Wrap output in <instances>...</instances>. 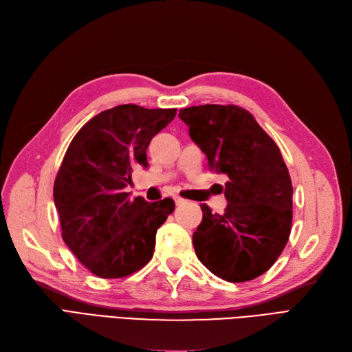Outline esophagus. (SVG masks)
<instances>
[{
  "label": "esophagus",
  "mask_w": 352,
  "mask_h": 352,
  "mask_svg": "<svg viewBox=\"0 0 352 352\" xmlns=\"http://www.w3.org/2000/svg\"><path fill=\"white\" fill-rule=\"evenodd\" d=\"M174 200H175V205H177V206H181V205H186V203H187V200H186V199H183V197H179V196H175V197H174Z\"/></svg>",
  "instance_id": "34e87169"
}]
</instances>
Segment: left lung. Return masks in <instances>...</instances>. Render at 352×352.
I'll list each match as a JSON object with an SVG mask.
<instances>
[{
    "label": "left lung",
    "instance_id": "obj_1",
    "mask_svg": "<svg viewBox=\"0 0 352 352\" xmlns=\"http://www.w3.org/2000/svg\"><path fill=\"white\" fill-rule=\"evenodd\" d=\"M178 116L212 171L228 177L225 212L200 206L203 219L192 234L197 258L221 279L252 280L276 262L291 232L292 183L279 147L236 105L190 107Z\"/></svg>",
    "mask_w": 352,
    "mask_h": 352
}]
</instances>
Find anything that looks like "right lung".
Instances as JSON below:
<instances>
[{
    "label": "right lung",
    "mask_w": 352,
    "mask_h": 352,
    "mask_svg": "<svg viewBox=\"0 0 352 352\" xmlns=\"http://www.w3.org/2000/svg\"><path fill=\"white\" fill-rule=\"evenodd\" d=\"M177 109L118 105L89 120L67 149L54 183L61 235L94 275L129 276L149 263L156 231L174 212L173 199L147 203L124 191L135 165L174 120Z\"/></svg>",
    "instance_id": "1"
}]
</instances>
